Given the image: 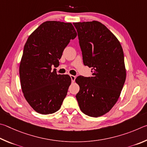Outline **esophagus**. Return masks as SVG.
Wrapping results in <instances>:
<instances>
[{
	"mask_svg": "<svg viewBox=\"0 0 147 147\" xmlns=\"http://www.w3.org/2000/svg\"><path fill=\"white\" fill-rule=\"evenodd\" d=\"M70 78H71V81H72V82H74V81H75L76 76H72V75H70Z\"/></svg>",
	"mask_w": 147,
	"mask_h": 147,
	"instance_id": "1",
	"label": "esophagus"
}]
</instances>
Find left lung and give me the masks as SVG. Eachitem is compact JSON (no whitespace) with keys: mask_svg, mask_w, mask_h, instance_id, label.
Returning a JSON list of instances; mask_svg holds the SVG:
<instances>
[{"mask_svg":"<svg viewBox=\"0 0 147 147\" xmlns=\"http://www.w3.org/2000/svg\"><path fill=\"white\" fill-rule=\"evenodd\" d=\"M83 63L92 68V77L78 76L76 95L84 114L97 117L116 103L126 79L124 53L116 37L98 21L74 22Z\"/></svg>","mask_w":147,"mask_h":147,"instance_id":"8db88e82","label":"left lung"}]
</instances>
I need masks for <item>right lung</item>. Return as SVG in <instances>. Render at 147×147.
Segmentation results:
<instances>
[{
    "instance_id": "add662e5",
    "label": "right lung",
    "mask_w": 147,
    "mask_h": 147,
    "mask_svg": "<svg viewBox=\"0 0 147 147\" xmlns=\"http://www.w3.org/2000/svg\"><path fill=\"white\" fill-rule=\"evenodd\" d=\"M77 36L71 23L46 21L26 42L19 66L20 85L26 100L41 114L60 109L71 84L68 75L57 74L64 48Z\"/></svg>"
}]
</instances>
